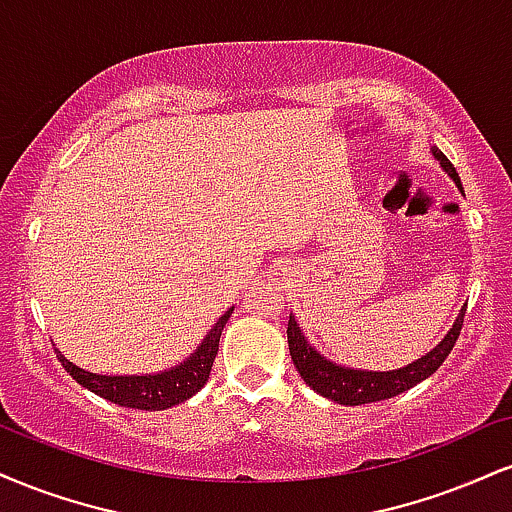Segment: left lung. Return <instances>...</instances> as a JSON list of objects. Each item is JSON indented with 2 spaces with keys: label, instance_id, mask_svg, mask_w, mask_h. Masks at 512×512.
<instances>
[{
  "label": "left lung",
  "instance_id": "8db88e82",
  "mask_svg": "<svg viewBox=\"0 0 512 512\" xmlns=\"http://www.w3.org/2000/svg\"><path fill=\"white\" fill-rule=\"evenodd\" d=\"M432 155L443 169L448 171V176L453 178L455 186L463 193V183H460L458 171L448 162V157L443 155L439 147H432ZM467 307V305H465ZM465 307L455 317L453 329L443 336V341L434 350H429L427 355H422L420 360L410 362V365L400 369H389V372H369V369H353V367H341L336 362L326 360V357L315 350L310 341H307L300 324L295 322V317L288 319V350H291L293 365L298 369V374L303 381L310 386L312 391H317L319 396L334 400L338 405H365V403H377V400H386L405 393L412 386H417L420 381L432 377L443 365L448 353H451L455 341H458L460 329H463V317Z\"/></svg>",
  "mask_w": 512,
  "mask_h": 512
}]
</instances>
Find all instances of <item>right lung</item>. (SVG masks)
Masks as SVG:
<instances>
[{
	"mask_svg": "<svg viewBox=\"0 0 512 512\" xmlns=\"http://www.w3.org/2000/svg\"><path fill=\"white\" fill-rule=\"evenodd\" d=\"M233 307L219 317V322L209 329V334L202 338V343L197 346L195 353L181 362V365L164 369L157 374H126V377H107V374H95L85 372L73 365L61 355L59 348H54L61 367L78 381L83 389L104 400H112V403L121 405V408H135V410H166L174 408V405L183 403V400L193 398L202 386L207 384L209 372H212L214 357L219 350V338L224 331L226 322H229Z\"/></svg>",
	"mask_w": 512,
	"mask_h": 512,
	"instance_id": "add662e5",
	"label": "right lung"
}]
</instances>
